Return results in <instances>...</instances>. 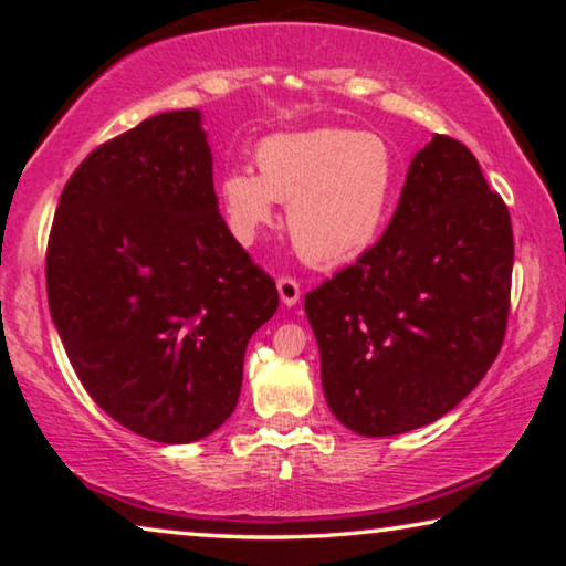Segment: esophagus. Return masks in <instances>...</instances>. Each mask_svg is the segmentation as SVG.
Returning a JSON list of instances; mask_svg holds the SVG:
<instances>
[{
  "label": "esophagus",
  "mask_w": 566,
  "mask_h": 566,
  "mask_svg": "<svg viewBox=\"0 0 566 566\" xmlns=\"http://www.w3.org/2000/svg\"><path fill=\"white\" fill-rule=\"evenodd\" d=\"M277 293L285 306H296L301 298V285L293 277H277Z\"/></svg>",
  "instance_id": "esophagus-1"
}]
</instances>
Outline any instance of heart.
Returning a JSON list of instances; mask_svg holds the SVG:
<instances>
[{
	"mask_svg": "<svg viewBox=\"0 0 566 566\" xmlns=\"http://www.w3.org/2000/svg\"><path fill=\"white\" fill-rule=\"evenodd\" d=\"M258 172L229 167L216 180L223 221L252 244L289 203V234L314 265H343L376 242L397 192V154L384 136L353 128H308L262 138Z\"/></svg>",
	"mask_w": 566,
	"mask_h": 566,
	"instance_id": "obj_1",
	"label": "heart"
}]
</instances>
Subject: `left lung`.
<instances>
[{"instance_id": "left-lung-1", "label": "left lung", "mask_w": 566, "mask_h": 566, "mask_svg": "<svg viewBox=\"0 0 566 566\" xmlns=\"http://www.w3.org/2000/svg\"><path fill=\"white\" fill-rule=\"evenodd\" d=\"M513 227L474 154L432 136L384 237L306 293L324 399L366 438L401 436L459 405L507 327Z\"/></svg>"}]
</instances>
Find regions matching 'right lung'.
<instances>
[{
	"label": "right lung",
	"instance_id": "add662e5",
	"mask_svg": "<svg viewBox=\"0 0 566 566\" xmlns=\"http://www.w3.org/2000/svg\"><path fill=\"white\" fill-rule=\"evenodd\" d=\"M45 285L76 376L115 422L180 446L229 420L277 291L221 219L200 111L154 115L76 167Z\"/></svg>",
	"mask_w": 566,
	"mask_h": 566
}]
</instances>
